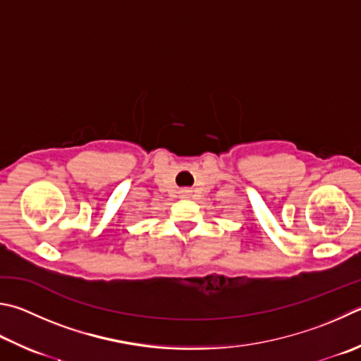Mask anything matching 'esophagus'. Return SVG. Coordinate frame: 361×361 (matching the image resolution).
<instances>
[{
    "mask_svg": "<svg viewBox=\"0 0 361 361\" xmlns=\"http://www.w3.org/2000/svg\"><path fill=\"white\" fill-rule=\"evenodd\" d=\"M191 194H192L191 189H181V191H180V197L188 199V197H191Z\"/></svg>",
    "mask_w": 361,
    "mask_h": 361,
    "instance_id": "34e87169",
    "label": "esophagus"
}]
</instances>
